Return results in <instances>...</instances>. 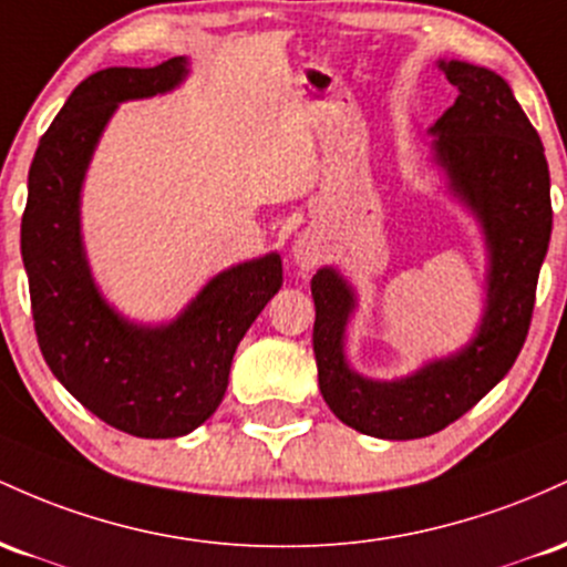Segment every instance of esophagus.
<instances>
[{"mask_svg":"<svg viewBox=\"0 0 567 567\" xmlns=\"http://www.w3.org/2000/svg\"><path fill=\"white\" fill-rule=\"evenodd\" d=\"M323 254H327V244H323L321 233L313 230V227H308V230L297 235L295 246H291V257H295V262L300 270H313V267L321 262Z\"/></svg>","mask_w":567,"mask_h":567,"instance_id":"34e87169","label":"esophagus"}]
</instances>
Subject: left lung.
<instances>
[{"instance_id": "obj_1", "label": "left lung", "mask_w": 567, "mask_h": 567, "mask_svg": "<svg viewBox=\"0 0 567 567\" xmlns=\"http://www.w3.org/2000/svg\"><path fill=\"white\" fill-rule=\"evenodd\" d=\"M457 87L431 125V161L447 193L474 216L487 254L485 308L472 340L393 380L355 372L346 353L355 289L332 265L310 281L313 353L323 402L342 423L378 439L436 434L506 378L530 327L540 265L551 238L549 165L508 82L485 66L439 61Z\"/></svg>"}]
</instances>
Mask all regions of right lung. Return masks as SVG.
<instances>
[{
	"mask_svg": "<svg viewBox=\"0 0 567 567\" xmlns=\"http://www.w3.org/2000/svg\"><path fill=\"white\" fill-rule=\"evenodd\" d=\"M184 55L161 66H112L82 80L40 138L29 168L21 254L37 340L50 372L82 406L142 439H174L206 423L227 391L238 342L284 284L270 251L216 272L179 316L138 323L106 302L82 240V184L123 101L179 87Z\"/></svg>",
	"mask_w": 567,
	"mask_h": 567,
	"instance_id": "1",
	"label": "right lung"
}]
</instances>
